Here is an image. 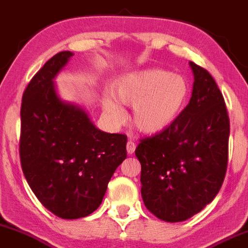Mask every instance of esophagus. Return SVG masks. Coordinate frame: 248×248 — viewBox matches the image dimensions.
Returning <instances> with one entry per match:
<instances>
[{"instance_id":"obj_1","label":"esophagus","mask_w":248,"mask_h":248,"mask_svg":"<svg viewBox=\"0 0 248 248\" xmlns=\"http://www.w3.org/2000/svg\"><path fill=\"white\" fill-rule=\"evenodd\" d=\"M135 149H136V143L134 140H129V142L126 143V151L129 155H132V154L135 153Z\"/></svg>"}]
</instances>
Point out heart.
I'll use <instances>...</instances> for the list:
<instances>
[{
  "label": "heart",
  "mask_w": 248,
  "mask_h": 248,
  "mask_svg": "<svg viewBox=\"0 0 248 248\" xmlns=\"http://www.w3.org/2000/svg\"><path fill=\"white\" fill-rule=\"evenodd\" d=\"M118 102L132 108V123L145 134H156L169 126L185 106L188 84L180 74L148 68L125 74L112 87ZM103 108L114 124L123 123L125 112L116 100L105 97Z\"/></svg>",
  "instance_id": "b5f03b06"
}]
</instances>
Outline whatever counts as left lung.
<instances>
[{
    "instance_id": "1",
    "label": "left lung",
    "mask_w": 248,
    "mask_h": 248,
    "mask_svg": "<svg viewBox=\"0 0 248 248\" xmlns=\"http://www.w3.org/2000/svg\"><path fill=\"white\" fill-rule=\"evenodd\" d=\"M189 65V104L169 126L140 140L135 151L145 207L167 222L201 212L219 193L227 170L230 118L222 93L208 71Z\"/></svg>"
}]
</instances>
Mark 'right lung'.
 <instances>
[{
    "label": "right lung",
    "mask_w": 248,
    "mask_h": 248,
    "mask_svg": "<svg viewBox=\"0 0 248 248\" xmlns=\"http://www.w3.org/2000/svg\"><path fill=\"white\" fill-rule=\"evenodd\" d=\"M73 57L55 54L29 81L21 104L20 159L29 187L61 219L90 215L126 158L127 138L98 129L87 113L62 102L53 79Z\"/></svg>",
    "instance_id": "1"
}]
</instances>
